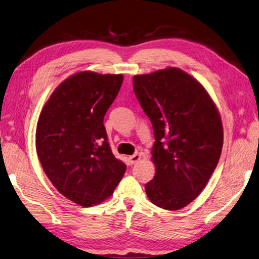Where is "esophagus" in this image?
<instances>
[{
  "label": "esophagus",
  "instance_id": "1",
  "mask_svg": "<svg viewBox=\"0 0 259 259\" xmlns=\"http://www.w3.org/2000/svg\"><path fill=\"white\" fill-rule=\"evenodd\" d=\"M140 159H141V155H140V154H134V155H131V156L129 157V160H130L131 164L138 163V161H139Z\"/></svg>",
  "mask_w": 259,
  "mask_h": 259
}]
</instances>
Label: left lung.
Segmentation results:
<instances>
[{
    "label": "left lung",
    "mask_w": 259,
    "mask_h": 259,
    "mask_svg": "<svg viewBox=\"0 0 259 259\" xmlns=\"http://www.w3.org/2000/svg\"><path fill=\"white\" fill-rule=\"evenodd\" d=\"M134 91L153 124L155 177L147 196L165 210H180L202 192L219 161L224 130L205 89L175 67L134 76Z\"/></svg>",
    "instance_id": "1"
}]
</instances>
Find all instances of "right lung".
Instances as JSON below:
<instances>
[{
  "mask_svg": "<svg viewBox=\"0 0 259 259\" xmlns=\"http://www.w3.org/2000/svg\"><path fill=\"white\" fill-rule=\"evenodd\" d=\"M123 76L80 72L60 84L40 113L35 148L60 194L82 206L113 193L126 166L110 148L103 119Z\"/></svg>",
  "mask_w": 259,
  "mask_h": 259,
  "instance_id": "obj_1",
  "label": "right lung"
}]
</instances>
